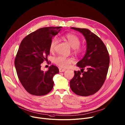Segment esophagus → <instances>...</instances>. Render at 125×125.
Returning <instances> with one entry per match:
<instances>
[{
	"label": "esophagus",
	"mask_w": 125,
	"mask_h": 125,
	"mask_svg": "<svg viewBox=\"0 0 125 125\" xmlns=\"http://www.w3.org/2000/svg\"><path fill=\"white\" fill-rule=\"evenodd\" d=\"M65 71V69H62L61 68H59V71L60 72H64Z\"/></svg>",
	"instance_id": "1"
}]
</instances>
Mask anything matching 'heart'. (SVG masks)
I'll use <instances>...</instances> for the list:
<instances>
[{"label":"heart","instance_id":"obj_1","mask_svg":"<svg viewBox=\"0 0 125 125\" xmlns=\"http://www.w3.org/2000/svg\"><path fill=\"white\" fill-rule=\"evenodd\" d=\"M62 38L66 41L73 48V52L76 55H80L84 53L85 48L83 46H81L80 38L76 35L73 34H67L62 36ZM59 42V39L57 37H53L50 44V51L53 52L55 51L56 47ZM72 58H67L63 56H59L54 58V62L58 66L62 68H67L73 62Z\"/></svg>","mask_w":125,"mask_h":125}]
</instances>
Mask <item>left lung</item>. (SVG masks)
I'll return each instance as SVG.
<instances>
[{
	"label": "left lung",
	"mask_w": 125,
	"mask_h": 125,
	"mask_svg": "<svg viewBox=\"0 0 125 125\" xmlns=\"http://www.w3.org/2000/svg\"><path fill=\"white\" fill-rule=\"evenodd\" d=\"M71 29L84 35L87 49L84 57L77 64L81 68V71H74V76L70 82V88L78 95H93L102 87L105 80L110 64L109 54L102 40L89 30Z\"/></svg>",
	"instance_id": "left-lung-1"
}]
</instances>
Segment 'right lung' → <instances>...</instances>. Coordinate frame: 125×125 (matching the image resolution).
I'll return each instance as SVG.
<instances>
[{
    "instance_id": "obj_1",
    "label": "right lung",
    "mask_w": 125,
    "mask_h": 125,
    "mask_svg": "<svg viewBox=\"0 0 125 125\" xmlns=\"http://www.w3.org/2000/svg\"><path fill=\"white\" fill-rule=\"evenodd\" d=\"M62 28H40L27 35L21 42L15 58V67L22 85L32 95H46L53 87V78L59 73V69L52 65L48 70L44 72L41 70V64L48 61L51 41Z\"/></svg>"
}]
</instances>
